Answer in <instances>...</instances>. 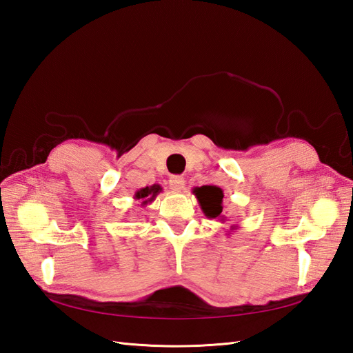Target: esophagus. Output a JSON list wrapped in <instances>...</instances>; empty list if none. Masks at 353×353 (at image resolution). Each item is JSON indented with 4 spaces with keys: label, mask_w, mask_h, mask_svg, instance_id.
Masks as SVG:
<instances>
[{
    "label": "esophagus",
    "mask_w": 353,
    "mask_h": 353,
    "mask_svg": "<svg viewBox=\"0 0 353 353\" xmlns=\"http://www.w3.org/2000/svg\"><path fill=\"white\" fill-rule=\"evenodd\" d=\"M169 185H170V188L175 190V191H181V190H184V187H185V181H184L183 176L174 175V176L169 178Z\"/></svg>",
    "instance_id": "obj_1"
}]
</instances>
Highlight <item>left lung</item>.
<instances>
[{"label":"left lung","instance_id":"8db88e82","mask_svg":"<svg viewBox=\"0 0 353 353\" xmlns=\"http://www.w3.org/2000/svg\"><path fill=\"white\" fill-rule=\"evenodd\" d=\"M193 194L197 197L203 213L209 219H218L221 222L227 221V216L222 215V188H219L218 185H201L193 190ZM231 230H237V225H232Z\"/></svg>","mask_w":353,"mask_h":353}]
</instances>
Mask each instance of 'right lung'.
Masks as SVG:
<instances>
[{"label":"right lung","instance_id":"1","mask_svg":"<svg viewBox=\"0 0 353 353\" xmlns=\"http://www.w3.org/2000/svg\"><path fill=\"white\" fill-rule=\"evenodd\" d=\"M159 193H162V187H160L159 184H153L150 187H144V188L138 190L134 194V199L140 201V206L144 208L147 205H150L152 201H154V199L157 197Z\"/></svg>","mask_w":353,"mask_h":353}]
</instances>
